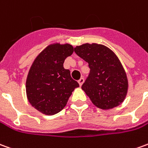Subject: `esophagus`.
Wrapping results in <instances>:
<instances>
[{
  "instance_id": "1",
  "label": "esophagus",
  "mask_w": 148,
  "mask_h": 148,
  "mask_svg": "<svg viewBox=\"0 0 148 148\" xmlns=\"http://www.w3.org/2000/svg\"><path fill=\"white\" fill-rule=\"evenodd\" d=\"M83 82H84V78H83V77H81V78H80V79L78 80V83H79V86H82Z\"/></svg>"
}]
</instances>
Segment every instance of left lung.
Returning <instances> with one entry per match:
<instances>
[{"label":"left lung","mask_w":148,"mask_h":148,"mask_svg":"<svg viewBox=\"0 0 148 148\" xmlns=\"http://www.w3.org/2000/svg\"><path fill=\"white\" fill-rule=\"evenodd\" d=\"M74 52L88 62L90 74L82 89L92 103L104 110L123 103L127 92V78L114 53L95 43L76 46Z\"/></svg>","instance_id":"obj_1"}]
</instances>
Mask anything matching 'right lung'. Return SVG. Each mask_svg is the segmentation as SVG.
I'll return each mask as SVG.
<instances>
[{
    "label": "right lung",
    "instance_id": "1",
    "mask_svg": "<svg viewBox=\"0 0 148 148\" xmlns=\"http://www.w3.org/2000/svg\"><path fill=\"white\" fill-rule=\"evenodd\" d=\"M74 52L70 44L58 43L47 46L34 60L26 79L29 102L40 112L52 115L66 105L72 92L79 84L64 69L67 57Z\"/></svg>",
    "mask_w": 148,
    "mask_h": 148
}]
</instances>
